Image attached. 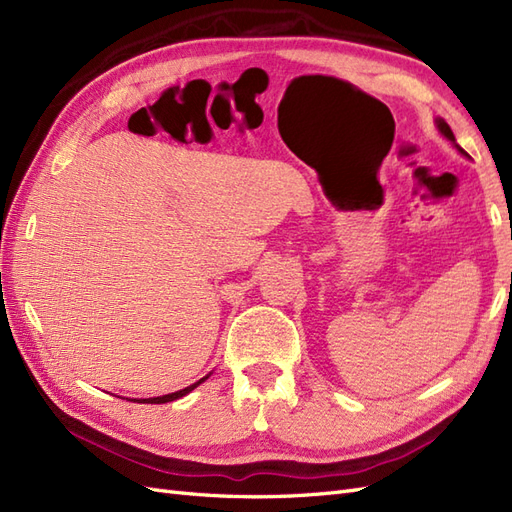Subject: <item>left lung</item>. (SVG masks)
Listing matches in <instances>:
<instances>
[{
  "mask_svg": "<svg viewBox=\"0 0 512 512\" xmlns=\"http://www.w3.org/2000/svg\"><path fill=\"white\" fill-rule=\"evenodd\" d=\"M436 128H438V132L446 138V141H451L453 143V147L461 153V156H468L466 151H463L459 145H457V141H455V134H453V130H451V126H448V123L442 119V117H436Z\"/></svg>",
  "mask_w": 512,
  "mask_h": 512,
  "instance_id": "left-lung-1",
  "label": "left lung"
}]
</instances>
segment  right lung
<instances>
[{
    "label": "right lung",
    "mask_w": 512,
    "mask_h": 512,
    "mask_svg": "<svg viewBox=\"0 0 512 512\" xmlns=\"http://www.w3.org/2000/svg\"><path fill=\"white\" fill-rule=\"evenodd\" d=\"M211 374H207L205 378H200L198 382H194V384H190V386H185V389H181V391H175V393H168V395H160V397H149V399H130V401H136V404H168V401H175V399H181V397H185L188 393H192L198 384H203L207 378H209Z\"/></svg>",
    "instance_id": "obj_1"
}]
</instances>
